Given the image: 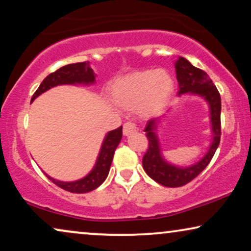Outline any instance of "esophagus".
<instances>
[{
    "instance_id": "obj_1",
    "label": "esophagus",
    "mask_w": 251,
    "mask_h": 251,
    "mask_svg": "<svg viewBox=\"0 0 251 251\" xmlns=\"http://www.w3.org/2000/svg\"><path fill=\"white\" fill-rule=\"evenodd\" d=\"M136 130H137L136 123H133L131 121L126 122L125 125H123V133H125L126 136L130 135V133L133 132V131H136Z\"/></svg>"
}]
</instances>
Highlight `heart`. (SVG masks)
<instances>
[{
  "mask_svg": "<svg viewBox=\"0 0 251 251\" xmlns=\"http://www.w3.org/2000/svg\"><path fill=\"white\" fill-rule=\"evenodd\" d=\"M174 90V81L164 71H142L120 78L113 84L111 94L116 104L135 106L144 113L159 108L168 100Z\"/></svg>",
  "mask_w": 251,
  "mask_h": 251,
  "instance_id": "1",
  "label": "heart"
}]
</instances>
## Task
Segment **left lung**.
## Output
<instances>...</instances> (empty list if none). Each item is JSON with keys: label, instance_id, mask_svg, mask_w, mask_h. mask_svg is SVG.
I'll return each instance as SVG.
<instances>
[{"label": "left lung", "instance_id": "1", "mask_svg": "<svg viewBox=\"0 0 251 251\" xmlns=\"http://www.w3.org/2000/svg\"><path fill=\"white\" fill-rule=\"evenodd\" d=\"M176 75L179 90L178 95L195 94L203 97L209 102L211 112V123H212V132H214V140H212L210 149L203 159L199 161L198 163L188 168H177L168 164L162 159L160 153V146L157 142L155 129L156 123L159 119H151L146 123V128L144 131L146 133L147 139H149V149L143 157V167L145 173L163 186L167 187H180L190 183L198 175H200L210 162L212 156L217 150L221 142V109H222V100L221 95L212 83L211 78L208 74L200 68L194 67L190 61L183 57H179L176 65Z\"/></svg>", "mask_w": 251, "mask_h": 251}]
</instances>
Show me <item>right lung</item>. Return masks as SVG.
Returning a JSON list of instances; mask_svg holds the SVG:
<instances>
[{
  "label": "right lung",
  "instance_id": "1",
  "mask_svg": "<svg viewBox=\"0 0 251 251\" xmlns=\"http://www.w3.org/2000/svg\"><path fill=\"white\" fill-rule=\"evenodd\" d=\"M95 82V74L94 71L90 68L89 61H83V63H75L70 64L66 66L60 67L53 73L48 75V76L42 81L37 90L34 92L32 100H34L37 96L43 94L44 91L49 90L50 88L56 87L59 84H75V83H94ZM122 138V126H119L118 129L112 130L105 137L104 143H102L100 153L97 159V163L90 174L87 177L82 178L77 181H72V183H64L53 179V178L47 177L59 186L63 190L71 192V193H88L97 188L98 186L104 183L106 177L109 173L113 156L116 147L121 142Z\"/></svg>",
  "mask_w": 251,
  "mask_h": 251
}]
</instances>
